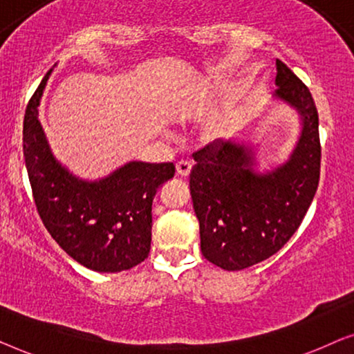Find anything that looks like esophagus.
Here are the masks:
<instances>
[{
  "label": "esophagus",
  "mask_w": 354,
  "mask_h": 354,
  "mask_svg": "<svg viewBox=\"0 0 354 354\" xmlns=\"http://www.w3.org/2000/svg\"><path fill=\"white\" fill-rule=\"evenodd\" d=\"M190 172H192V164H188L187 161H180L176 164V174L178 177L187 178L190 176Z\"/></svg>",
  "instance_id": "1"
}]
</instances>
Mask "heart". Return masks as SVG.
<instances>
[{
	"label": "heart",
	"mask_w": 354,
	"mask_h": 354,
	"mask_svg": "<svg viewBox=\"0 0 354 354\" xmlns=\"http://www.w3.org/2000/svg\"><path fill=\"white\" fill-rule=\"evenodd\" d=\"M225 133V129H224V125H214V127H212L211 130H209V137L211 138H219V137H222V135Z\"/></svg>",
	"instance_id": "heart-1"
}]
</instances>
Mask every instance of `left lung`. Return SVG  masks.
Returning a JSON list of instances; mask_svg holds the SVG:
<instances>
[{
	"instance_id": "obj_1",
	"label": "left lung",
	"mask_w": 354,
	"mask_h": 354,
	"mask_svg": "<svg viewBox=\"0 0 354 354\" xmlns=\"http://www.w3.org/2000/svg\"><path fill=\"white\" fill-rule=\"evenodd\" d=\"M274 103L298 115V137L285 161L259 167L250 130L195 153L190 174L201 253L225 270H241L277 253L301 224L321 169L319 118L308 86L275 61Z\"/></svg>"
}]
</instances>
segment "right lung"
<instances>
[{
  "mask_svg": "<svg viewBox=\"0 0 354 354\" xmlns=\"http://www.w3.org/2000/svg\"><path fill=\"white\" fill-rule=\"evenodd\" d=\"M53 69L43 77L24 118V158L38 214L57 245L96 272H122L151 248V206L172 162L129 161L108 176H75L53 153L38 108Z\"/></svg>",
  "mask_w": 354,
  "mask_h": 354,
  "instance_id": "1",
  "label": "right lung"
}]
</instances>
